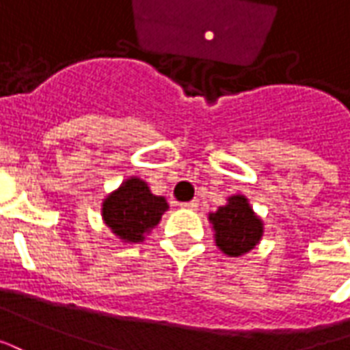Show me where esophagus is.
<instances>
[{
    "mask_svg": "<svg viewBox=\"0 0 350 350\" xmlns=\"http://www.w3.org/2000/svg\"><path fill=\"white\" fill-rule=\"evenodd\" d=\"M198 201H188V203H180V208H185V211H198Z\"/></svg>",
    "mask_w": 350,
    "mask_h": 350,
    "instance_id": "34e87169",
    "label": "esophagus"
}]
</instances>
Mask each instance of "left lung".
Wrapping results in <instances>:
<instances>
[{
    "label": "left lung",
    "mask_w": 350,
    "mask_h": 350,
    "mask_svg": "<svg viewBox=\"0 0 350 350\" xmlns=\"http://www.w3.org/2000/svg\"><path fill=\"white\" fill-rule=\"evenodd\" d=\"M228 203L218 211L208 213L213 226L214 242L221 254L228 257H242L256 248L265 233V224L250 205L246 196H229Z\"/></svg>",
    "instance_id": "8db88e82"
}]
</instances>
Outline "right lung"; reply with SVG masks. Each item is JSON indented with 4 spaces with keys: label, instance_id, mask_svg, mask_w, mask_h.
Returning a JSON list of instances; mask_svg holds the SVG:
<instances>
[{
    "label": "right lung",
    "instance_id": "1",
    "mask_svg": "<svg viewBox=\"0 0 350 350\" xmlns=\"http://www.w3.org/2000/svg\"><path fill=\"white\" fill-rule=\"evenodd\" d=\"M170 208L164 196H154L144 178L129 177L102 201V221L124 244H139Z\"/></svg>",
    "mask_w": 350,
    "mask_h": 350
}]
</instances>
